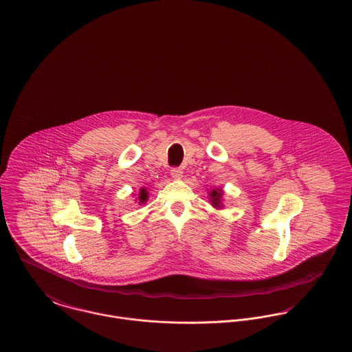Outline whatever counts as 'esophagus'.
I'll list each match as a JSON object with an SVG mask.
<instances>
[{"instance_id":"esophagus-1","label":"esophagus","mask_w":352,"mask_h":352,"mask_svg":"<svg viewBox=\"0 0 352 352\" xmlns=\"http://www.w3.org/2000/svg\"><path fill=\"white\" fill-rule=\"evenodd\" d=\"M182 174H184V171H182V168H179V167H174V168L171 170V177H173L174 179H181V178H182Z\"/></svg>"}]
</instances>
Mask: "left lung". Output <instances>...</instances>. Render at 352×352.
Listing matches in <instances>:
<instances>
[{"label": "left lung", "mask_w": 352, "mask_h": 352, "mask_svg": "<svg viewBox=\"0 0 352 352\" xmlns=\"http://www.w3.org/2000/svg\"><path fill=\"white\" fill-rule=\"evenodd\" d=\"M222 195H223V191L221 189H213L209 191V199H210L212 205L217 208V209L222 208V204H221Z\"/></svg>", "instance_id": "8db88e82"}]
</instances>
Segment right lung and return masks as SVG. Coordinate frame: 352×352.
<instances>
[{
	"mask_svg": "<svg viewBox=\"0 0 352 352\" xmlns=\"http://www.w3.org/2000/svg\"><path fill=\"white\" fill-rule=\"evenodd\" d=\"M147 198H148V192H147V190L140 189L139 191V195H138V201H139V205H142V204H144L146 201H147Z\"/></svg>",
	"mask_w": 352,
	"mask_h": 352,
	"instance_id": "right-lung-1",
	"label": "right lung"
}]
</instances>
